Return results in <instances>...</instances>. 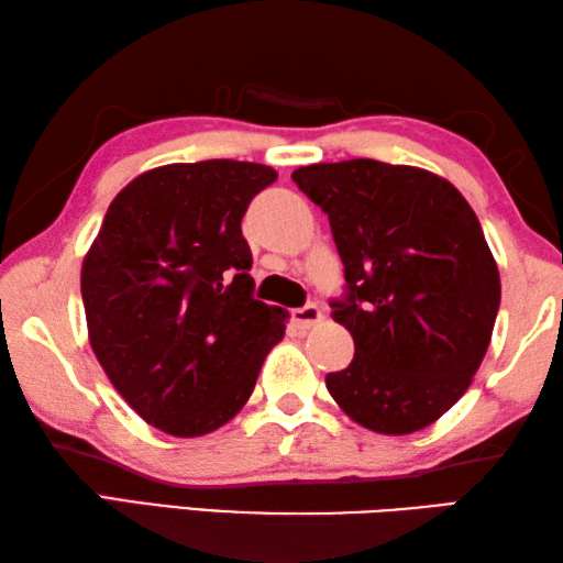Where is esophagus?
<instances>
[{
    "label": "esophagus",
    "instance_id": "1",
    "mask_svg": "<svg viewBox=\"0 0 563 563\" xmlns=\"http://www.w3.org/2000/svg\"><path fill=\"white\" fill-rule=\"evenodd\" d=\"M322 320V310L318 305H302V308H295L292 310V325L298 330H310L312 325H318Z\"/></svg>",
    "mask_w": 563,
    "mask_h": 563
}]
</instances>
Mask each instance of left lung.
<instances>
[{"label": "left lung", "instance_id": "1", "mask_svg": "<svg viewBox=\"0 0 563 563\" xmlns=\"http://www.w3.org/2000/svg\"><path fill=\"white\" fill-rule=\"evenodd\" d=\"M328 213L345 295L332 318L355 357L325 385L342 412L379 434L440 419L479 369L501 283L479 218L450 180L373 158L292 170Z\"/></svg>", "mask_w": 563, "mask_h": 563}]
</instances>
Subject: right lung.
<instances>
[{"label":"right lung","mask_w":563,"mask_h":563,"mask_svg":"<svg viewBox=\"0 0 563 563\" xmlns=\"http://www.w3.org/2000/svg\"><path fill=\"white\" fill-rule=\"evenodd\" d=\"M278 174L251 161L168 164L113 198L81 265L89 342L148 424L201 437L251 397L288 312L253 298L241 221Z\"/></svg>","instance_id":"add662e5"}]
</instances>
